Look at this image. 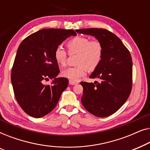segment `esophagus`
<instances>
[{
	"label": "esophagus",
	"mask_w": 150,
	"mask_h": 150,
	"mask_svg": "<svg viewBox=\"0 0 150 150\" xmlns=\"http://www.w3.org/2000/svg\"><path fill=\"white\" fill-rule=\"evenodd\" d=\"M69 84H70V85H76V84L79 83H78V82L74 81H71V80H69Z\"/></svg>",
	"instance_id": "esophagus-1"
}]
</instances>
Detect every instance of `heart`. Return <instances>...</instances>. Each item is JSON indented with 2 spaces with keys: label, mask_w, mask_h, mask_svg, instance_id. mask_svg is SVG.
I'll list each match as a JSON object with an SVG mask.
<instances>
[{
  "label": "heart",
  "mask_w": 150,
  "mask_h": 150,
  "mask_svg": "<svg viewBox=\"0 0 150 150\" xmlns=\"http://www.w3.org/2000/svg\"><path fill=\"white\" fill-rule=\"evenodd\" d=\"M66 46L69 54H77L76 65L63 69L61 74L71 81H78L85 74L87 69L89 71L97 69L102 63L104 56V46L100 40H91L87 37L77 36L67 42ZM54 57L61 66L66 64L67 54L61 47L54 50Z\"/></svg>",
  "instance_id": "b5f03b06"
}]
</instances>
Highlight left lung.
Segmentation results:
<instances>
[{"label": "left lung", "mask_w": 150, "mask_h": 150, "mask_svg": "<svg viewBox=\"0 0 150 150\" xmlns=\"http://www.w3.org/2000/svg\"><path fill=\"white\" fill-rule=\"evenodd\" d=\"M76 31L95 36L103 44L102 63L90 76L91 79H99L100 82H81L83 87L81 102L93 115L108 117L122 107L132 91V57L120 39L105 28H84Z\"/></svg>", "instance_id": "obj_1"}]
</instances>
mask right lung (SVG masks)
Segmentation results:
<instances>
[{
    "label": "right lung",
    "instance_id": "add662e5",
    "mask_svg": "<svg viewBox=\"0 0 150 150\" xmlns=\"http://www.w3.org/2000/svg\"><path fill=\"white\" fill-rule=\"evenodd\" d=\"M74 30L45 28L30 35L18 47L11 69V79L16 99L28 115L40 118L55 108L68 79L55 78L59 73L54 50ZM54 80L50 85L43 82Z\"/></svg>",
    "mask_w": 150,
    "mask_h": 150
}]
</instances>
